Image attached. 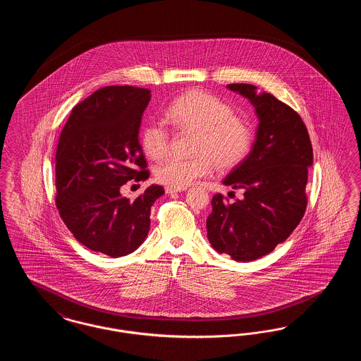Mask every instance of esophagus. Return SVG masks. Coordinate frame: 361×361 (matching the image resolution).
Masks as SVG:
<instances>
[{"label":"esophagus","instance_id":"34e87169","mask_svg":"<svg viewBox=\"0 0 361 361\" xmlns=\"http://www.w3.org/2000/svg\"><path fill=\"white\" fill-rule=\"evenodd\" d=\"M184 188H173V187H166L165 188V192L168 193V195H174V193H177V192H183Z\"/></svg>","mask_w":361,"mask_h":361}]
</instances>
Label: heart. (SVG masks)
Segmentation results:
<instances>
[{
	"instance_id": "heart-1",
	"label": "heart",
	"mask_w": 361,
	"mask_h": 361,
	"mask_svg": "<svg viewBox=\"0 0 361 361\" xmlns=\"http://www.w3.org/2000/svg\"><path fill=\"white\" fill-rule=\"evenodd\" d=\"M166 118L181 131L199 133L196 158L171 157L155 168V178L168 187L185 188L212 172L214 162L222 169H231L250 153L255 137L250 124L211 93L192 90L180 96L171 104ZM169 143L171 134L162 121H149L142 128L140 146L149 158L161 159Z\"/></svg>"
}]
</instances>
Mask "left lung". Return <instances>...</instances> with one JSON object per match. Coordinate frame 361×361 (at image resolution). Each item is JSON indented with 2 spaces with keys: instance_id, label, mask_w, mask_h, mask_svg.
I'll use <instances>...</instances> for the list:
<instances>
[{
  "instance_id": "1",
  "label": "left lung",
  "mask_w": 361,
  "mask_h": 361,
  "mask_svg": "<svg viewBox=\"0 0 361 361\" xmlns=\"http://www.w3.org/2000/svg\"><path fill=\"white\" fill-rule=\"evenodd\" d=\"M226 87L253 105L257 131L250 153L222 181L242 189L243 199L212 197L207 237L218 253L247 262L274 252L302 221L312 147L305 123L287 104L250 84Z\"/></svg>"
}]
</instances>
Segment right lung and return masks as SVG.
<instances>
[{
	"label": "right lung",
	"instance_id": "obj_1",
	"mask_svg": "<svg viewBox=\"0 0 361 361\" xmlns=\"http://www.w3.org/2000/svg\"><path fill=\"white\" fill-rule=\"evenodd\" d=\"M149 102V89L102 87L73 108L58 142L59 215L75 240L109 257L127 256L145 242L152 206L165 193L154 184L135 200L121 193L127 181L149 177L137 139Z\"/></svg>",
	"mask_w": 361,
	"mask_h": 361
}]
</instances>
